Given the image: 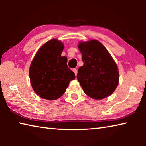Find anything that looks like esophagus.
I'll list each match as a JSON object with an SVG mask.
<instances>
[{
    "instance_id": "34e87169",
    "label": "esophagus",
    "mask_w": 146,
    "mask_h": 146,
    "mask_svg": "<svg viewBox=\"0 0 146 146\" xmlns=\"http://www.w3.org/2000/svg\"><path fill=\"white\" fill-rule=\"evenodd\" d=\"M73 71L74 72V73H75V75H77V70H76V68H74V69H73Z\"/></svg>"
}]
</instances>
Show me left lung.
Listing matches in <instances>:
<instances>
[{
  "mask_svg": "<svg viewBox=\"0 0 146 146\" xmlns=\"http://www.w3.org/2000/svg\"><path fill=\"white\" fill-rule=\"evenodd\" d=\"M84 65L77 80L84 93L94 99H102L114 92L119 80L118 68L108 51L98 40L79 44Z\"/></svg>",
  "mask_w": 146,
  "mask_h": 146,
  "instance_id": "1",
  "label": "left lung"
}]
</instances>
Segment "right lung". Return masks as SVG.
<instances>
[{"instance_id": "add662e5", "label": "right lung", "mask_w": 146, "mask_h": 146, "mask_svg": "<svg viewBox=\"0 0 146 146\" xmlns=\"http://www.w3.org/2000/svg\"><path fill=\"white\" fill-rule=\"evenodd\" d=\"M63 44L52 39L39 49L29 68L33 90L44 99L53 100L65 93L75 75L68 67L67 58L62 56Z\"/></svg>"}]
</instances>
